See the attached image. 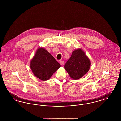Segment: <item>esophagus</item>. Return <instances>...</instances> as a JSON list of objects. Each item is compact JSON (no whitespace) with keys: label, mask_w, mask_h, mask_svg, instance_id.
I'll return each mask as SVG.
<instances>
[{"label":"esophagus","mask_w":121,"mask_h":121,"mask_svg":"<svg viewBox=\"0 0 121 121\" xmlns=\"http://www.w3.org/2000/svg\"><path fill=\"white\" fill-rule=\"evenodd\" d=\"M60 63L61 64V65L63 66V65L64 64V61H60Z\"/></svg>","instance_id":"obj_1"}]
</instances>
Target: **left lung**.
<instances>
[{
    "mask_svg": "<svg viewBox=\"0 0 121 121\" xmlns=\"http://www.w3.org/2000/svg\"><path fill=\"white\" fill-rule=\"evenodd\" d=\"M90 61L84 52L80 48L73 51L64 65L70 77L74 80L82 77L89 71Z\"/></svg>",
    "mask_w": 121,
    "mask_h": 121,
    "instance_id": "1",
    "label": "left lung"
}]
</instances>
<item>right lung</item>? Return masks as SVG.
Listing matches in <instances>:
<instances>
[{"label": "right lung", "mask_w": 121, "mask_h": 121, "mask_svg": "<svg viewBox=\"0 0 121 121\" xmlns=\"http://www.w3.org/2000/svg\"><path fill=\"white\" fill-rule=\"evenodd\" d=\"M60 67V64L43 48L37 49L30 62V68L34 74L43 81L49 79Z\"/></svg>", "instance_id": "add662e5"}]
</instances>
